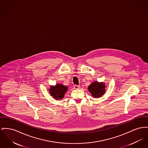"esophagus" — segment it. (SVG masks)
Wrapping results in <instances>:
<instances>
[{"mask_svg": "<svg viewBox=\"0 0 148 148\" xmlns=\"http://www.w3.org/2000/svg\"><path fill=\"white\" fill-rule=\"evenodd\" d=\"M74 89H78L80 88V86H78V85H74Z\"/></svg>", "mask_w": 148, "mask_h": 148, "instance_id": "1", "label": "esophagus"}]
</instances>
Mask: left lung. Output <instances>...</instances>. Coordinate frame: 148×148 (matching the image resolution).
<instances>
[{
  "label": "left lung",
  "mask_w": 148,
  "mask_h": 148,
  "mask_svg": "<svg viewBox=\"0 0 148 148\" xmlns=\"http://www.w3.org/2000/svg\"><path fill=\"white\" fill-rule=\"evenodd\" d=\"M105 84L104 82H94L88 88L89 92L92 96L95 98L100 97L103 96L105 93Z\"/></svg>",
  "instance_id": "left-lung-1"
}]
</instances>
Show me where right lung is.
I'll return each instance as SVG.
<instances>
[{"instance_id":"right-lung-1","label":"right lung","mask_w":148,"mask_h":148,"mask_svg":"<svg viewBox=\"0 0 148 148\" xmlns=\"http://www.w3.org/2000/svg\"><path fill=\"white\" fill-rule=\"evenodd\" d=\"M68 90V87L61 84H57L55 86H51L49 89L51 96L55 99H61L64 97L65 93Z\"/></svg>"}]
</instances>
